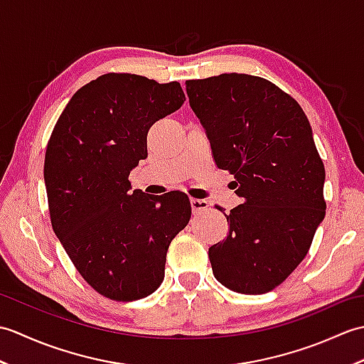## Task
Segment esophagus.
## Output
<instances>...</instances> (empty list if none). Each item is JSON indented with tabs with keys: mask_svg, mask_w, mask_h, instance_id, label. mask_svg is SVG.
Wrapping results in <instances>:
<instances>
[{
	"mask_svg": "<svg viewBox=\"0 0 364 364\" xmlns=\"http://www.w3.org/2000/svg\"><path fill=\"white\" fill-rule=\"evenodd\" d=\"M191 208H192V213L197 214V213L206 211L208 208H210V203H208L206 200H200V198H191Z\"/></svg>",
	"mask_w": 364,
	"mask_h": 364,
	"instance_id": "esophagus-1",
	"label": "esophagus"
}]
</instances>
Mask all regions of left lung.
I'll list each match as a JSON object with an SVG mask.
<instances>
[{"label": "left lung", "instance_id": "obj_1", "mask_svg": "<svg viewBox=\"0 0 364 364\" xmlns=\"http://www.w3.org/2000/svg\"><path fill=\"white\" fill-rule=\"evenodd\" d=\"M189 105L219 168L235 175L244 203L228 233L210 247L213 274L225 288L264 294L306 257L326 218V168L304 109L259 76L222 73L186 81Z\"/></svg>", "mask_w": 364, "mask_h": 364}]
</instances>
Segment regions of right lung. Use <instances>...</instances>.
Masks as SVG:
<instances>
[{
  "mask_svg": "<svg viewBox=\"0 0 364 364\" xmlns=\"http://www.w3.org/2000/svg\"><path fill=\"white\" fill-rule=\"evenodd\" d=\"M186 102L180 82L107 73L72 97L45 153L43 178L54 233L102 296L131 301L159 288L172 239L188 225L183 192L159 200L131 191L154 122Z\"/></svg>",
  "mask_w": 364,
  "mask_h": 364,
  "instance_id": "right-lung-1",
  "label": "right lung"
}]
</instances>
